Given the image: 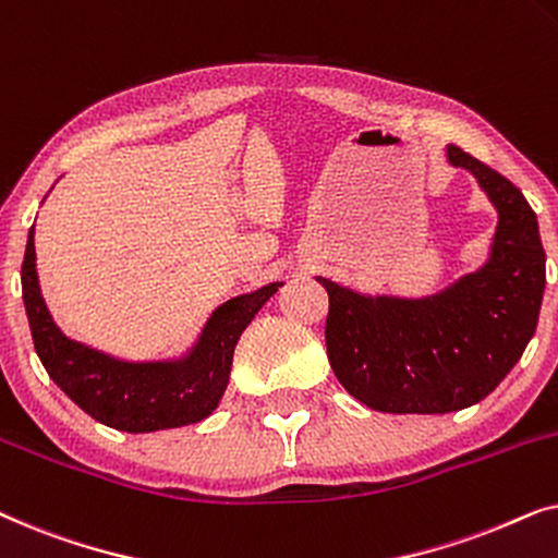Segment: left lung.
Instances as JSON below:
<instances>
[{
  "mask_svg": "<svg viewBox=\"0 0 558 558\" xmlns=\"http://www.w3.org/2000/svg\"><path fill=\"white\" fill-rule=\"evenodd\" d=\"M498 210L490 258L432 296L361 294L317 277L330 296L327 357L342 388L384 414H449L483 401L521 361L538 325L546 254L536 213L508 178L454 144Z\"/></svg>",
  "mask_w": 558,
  "mask_h": 558,
  "instance_id": "8db88e82",
  "label": "left lung"
}]
</instances>
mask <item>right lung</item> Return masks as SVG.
<instances>
[{"label": "right lung", "mask_w": 558, "mask_h": 558, "mask_svg": "<svg viewBox=\"0 0 558 558\" xmlns=\"http://www.w3.org/2000/svg\"><path fill=\"white\" fill-rule=\"evenodd\" d=\"M35 258L33 226L22 262V300L37 357L60 391L88 416L129 434L174 429L210 416L228 386L235 342L281 287L271 281L220 304L182 357L132 363L65 338L43 300Z\"/></svg>", "instance_id": "add662e5"}]
</instances>
